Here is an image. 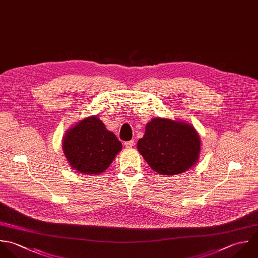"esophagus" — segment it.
<instances>
[{
	"label": "esophagus",
	"instance_id": "esophagus-1",
	"mask_svg": "<svg viewBox=\"0 0 258 258\" xmlns=\"http://www.w3.org/2000/svg\"><path fill=\"white\" fill-rule=\"evenodd\" d=\"M135 146V142L134 141H128V142H124V147L126 149H132Z\"/></svg>",
	"mask_w": 258,
	"mask_h": 258
}]
</instances>
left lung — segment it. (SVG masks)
I'll return each mask as SVG.
<instances>
[{"mask_svg":"<svg viewBox=\"0 0 258 258\" xmlns=\"http://www.w3.org/2000/svg\"><path fill=\"white\" fill-rule=\"evenodd\" d=\"M138 151L157 173L179 174L198 162L201 139L190 123L156 117L147 124Z\"/></svg>","mask_w":258,"mask_h":258,"instance_id":"8db88e82","label":"left lung"}]
</instances>
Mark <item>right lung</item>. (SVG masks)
<instances>
[{"mask_svg":"<svg viewBox=\"0 0 258 258\" xmlns=\"http://www.w3.org/2000/svg\"><path fill=\"white\" fill-rule=\"evenodd\" d=\"M122 149L115 135L96 115L86 117L67 131L62 151L71 166L85 174H100Z\"/></svg>","mask_w":258,"mask_h":258,"instance_id":"right-lung-1","label":"right lung"}]
</instances>
